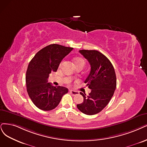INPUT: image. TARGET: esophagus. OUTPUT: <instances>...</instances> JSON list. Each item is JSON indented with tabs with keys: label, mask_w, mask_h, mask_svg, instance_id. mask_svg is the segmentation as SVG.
Masks as SVG:
<instances>
[{
	"label": "esophagus",
	"mask_w": 147,
	"mask_h": 147,
	"mask_svg": "<svg viewBox=\"0 0 147 147\" xmlns=\"http://www.w3.org/2000/svg\"><path fill=\"white\" fill-rule=\"evenodd\" d=\"M69 93L71 94L73 96H76V95H78L79 94V92L76 91H74V90H69Z\"/></svg>",
	"instance_id": "obj_1"
}]
</instances>
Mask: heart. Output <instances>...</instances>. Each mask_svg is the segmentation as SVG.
<instances>
[{
  "label": "heart",
  "instance_id": "b5f03b06",
  "mask_svg": "<svg viewBox=\"0 0 147 147\" xmlns=\"http://www.w3.org/2000/svg\"><path fill=\"white\" fill-rule=\"evenodd\" d=\"M73 62H74V65L76 67H84L85 65V61L84 59L81 57H76L74 58L73 59ZM63 63V62H61V65H62V63Z\"/></svg>",
  "mask_w": 147,
  "mask_h": 147
}]
</instances>
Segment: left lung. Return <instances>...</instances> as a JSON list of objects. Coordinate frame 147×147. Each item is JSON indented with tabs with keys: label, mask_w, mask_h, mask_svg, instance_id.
I'll return each instance as SVG.
<instances>
[{
	"label": "left lung",
	"mask_w": 147,
	"mask_h": 147,
	"mask_svg": "<svg viewBox=\"0 0 147 147\" xmlns=\"http://www.w3.org/2000/svg\"><path fill=\"white\" fill-rule=\"evenodd\" d=\"M89 62L91 70L85 80L86 86L91 90L84 97V102L78 104V109L85 115H94L100 112L108 105L116 88V76L112 63L105 55L96 50L79 51Z\"/></svg>",
	"instance_id": "1"
}]
</instances>
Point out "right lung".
I'll return each instance as SVG.
<instances>
[{"label":"right lung","mask_w":147,"mask_h":147,"mask_svg":"<svg viewBox=\"0 0 147 147\" xmlns=\"http://www.w3.org/2000/svg\"><path fill=\"white\" fill-rule=\"evenodd\" d=\"M73 48L51 44L38 51L29 63L26 73V90L33 104L39 109H54L62 96L68 93L63 86H53L48 83L51 72H56L62 60Z\"/></svg>","instance_id":"obj_1"}]
</instances>
